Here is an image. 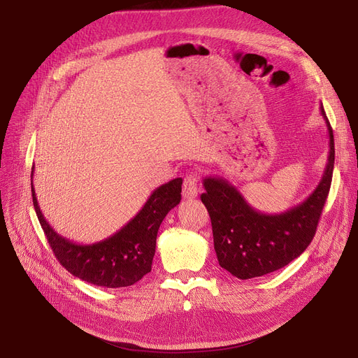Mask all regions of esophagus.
Listing matches in <instances>:
<instances>
[{
    "label": "esophagus",
    "mask_w": 358,
    "mask_h": 358,
    "mask_svg": "<svg viewBox=\"0 0 358 358\" xmlns=\"http://www.w3.org/2000/svg\"><path fill=\"white\" fill-rule=\"evenodd\" d=\"M199 184H200V177L197 173H189L184 177V184H182V196L185 199H194L199 194Z\"/></svg>",
    "instance_id": "esophagus-1"
}]
</instances>
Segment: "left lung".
Returning <instances> with one entry per match:
<instances>
[{"label": "left lung", "mask_w": 358, "mask_h": 358, "mask_svg": "<svg viewBox=\"0 0 358 358\" xmlns=\"http://www.w3.org/2000/svg\"><path fill=\"white\" fill-rule=\"evenodd\" d=\"M321 115L329 136L328 162L316 189L294 208L277 215L262 213L228 180L203 178L206 193L201 201L210 215L219 266L232 275L248 280L277 271L312 242L331 189L335 161L334 134L322 104Z\"/></svg>", "instance_id": "obj_1"}]
</instances>
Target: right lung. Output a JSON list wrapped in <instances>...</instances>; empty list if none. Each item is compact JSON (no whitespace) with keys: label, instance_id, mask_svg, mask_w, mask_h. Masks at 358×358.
<instances>
[{"label":"right lung","instance_id":"add662e5","mask_svg":"<svg viewBox=\"0 0 358 358\" xmlns=\"http://www.w3.org/2000/svg\"><path fill=\"white\" fill-rule=\"evenodd\" d=\"M33 206L50 248L61 264L75 277L107 289L135 285L150 271L155 255L157 235L164 217L181 200V178L168 181L149 196L138 215L111 236L94 243H77L64 238L48 223L33 187Z\"/></svg>","mask_w":358,"mask_h":358}]
</instances>
